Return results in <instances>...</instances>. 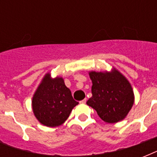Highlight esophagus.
<instances>
[{
    "label": "esophagus",
    "instance_id": "obj_1",
    "mask_svg": "<svg viewBox=\"0 0 157 157\" xmlns=\"http://www.w3.org/2000/svg\"><path fill=\"white\" fill-rule=\"evenodd\" d=\"M86 101H87V98H84L83 100H81V102H80V103H86Z\"/></svg>",
    "mask_w": 157,
    "mask_h": 157
}]
</instances>
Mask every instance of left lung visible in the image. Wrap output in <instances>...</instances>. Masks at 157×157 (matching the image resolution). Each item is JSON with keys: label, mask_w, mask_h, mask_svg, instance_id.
<instances>
[{"label": "left lung", "mask_w": 157, "mask_h": 157, "mask_svg": "<svg viewBox=\"0 0 157 157\" xmlns=\"http://www.w3.org/2000/svg\"><path fill=\"white\" fill-rule=\"evenodd\" d=\"M89 75L93 86L87 105L106 123L124 120L134 103V91L126 77L115 67L111 71H90Z\"/></svg>", "instance_id": "1"}]
</instances>
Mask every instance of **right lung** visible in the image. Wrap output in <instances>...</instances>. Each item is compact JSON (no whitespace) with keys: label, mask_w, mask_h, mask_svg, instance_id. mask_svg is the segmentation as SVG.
I'll return each mask as SVG.
<instances>
[{"label":"right lung","mask_w":157,"mask_h":157,"mask_svg":"<svg viewBox=\"0 0 157 157\" xmlns=\"http://www.w3.org/2000/svg\"><path fill=\"white\" fill-rule=\"evenodd\" d=\"M63 77L52 78L50 72L44 76L33 94L32 107L36 118L43 125L57 127L65 122L71 110L78 104Z\"/></svg>","instance_id":"1"}]
</instances>
